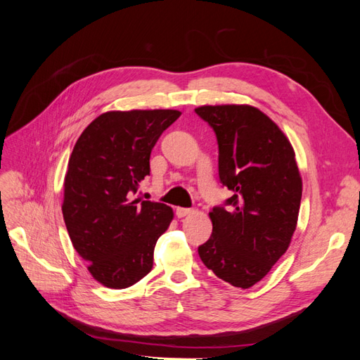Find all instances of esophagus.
I'll return each mask as SVG.
<instances>
[{
  "instance_id": "esophagus-1",
  "label": "esophagus",
  "mask_w": 360,
  "mask_h": 360,
  "mask_svg": "<svg viewBox=\"0 0 360 360\" xmlns=\"http://www.w3.org/2000/svg\"><path fill=\"white\" fill-rule=\"evenodd\" d=\"M193 210L192 209H188V207H177L176 209V216L177 217H184V216H188V214H191Z\"/></svg>"
}]
</instances>
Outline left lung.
Instances as JSON below:
<instances>
[{"mask_svg":"<svg viewBox=\"0 0 360 360\" xmlns=\"http://www.w3.org/2000/svg\"><path fill=\"white\" fill-rule=\"evenodd\" d=\"M195 112L213 129L219 180L233 193L213 207V231L198 254L217 278L249 288L285 254L296 230L302 179L294 151L254 106H201Z\"/></svg>","mask_w":360,"mask_h":360,"instance_id":"obj_1","label":"left lung"}]
</instances>
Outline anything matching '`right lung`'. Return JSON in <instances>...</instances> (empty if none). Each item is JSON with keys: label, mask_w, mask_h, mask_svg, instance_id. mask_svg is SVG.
I'll return each mask as SVG.
<instances>
[{"label": "right lung", "mask_w": 360, "mask_h": 360, "mask_svg": "<svg viewBox=\"0 0 360 360\" xmlns=\"http://www.w3.org/2000/svg\"><path fill=\"white\" fill-rule=\"evenodd\" d=\"M180 111H112L91 122L76 141L64 179L63 216L73 248L96 281L127 288L153 267L158 238L172 209L141 200L150 155Z\"/></svg>", "instance_id": "add662e5"}]
</instances>
